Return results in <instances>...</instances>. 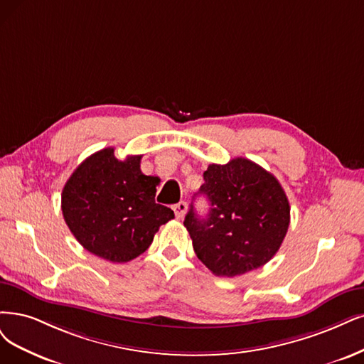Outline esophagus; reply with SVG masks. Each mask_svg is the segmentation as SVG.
<instances>
[{"mask_svg":"<svg viewBox=\"0 0 364 364\" xmlns=\"http://www.w3.org/2000/svg\"><path fill=\"white\" fill-rule=\"evenodd\" d=\"M173 211H175V218L183 219L186 211H187V204L184 203V200H181V203H178L177 205H173Z\"/></svg>","mask_w":364,"mask_h":364,"instance_id":"obj_1","label":"esophagus"}]
</instances>
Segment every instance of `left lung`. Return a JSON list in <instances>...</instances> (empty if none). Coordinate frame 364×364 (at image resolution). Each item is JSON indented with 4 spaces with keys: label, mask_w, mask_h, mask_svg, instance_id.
<instances>
[{
    "label": "left lung",
    "mask_w": 364,
    "mask_h": 364,
    "mask_svg": "<svg viewBox=\"0 0 364 364\" xmlns=\"http://www.w3.org/2000/svg\"><path fill=\"white\" fill-rule=\"evenodd\" d=\"M198 193L210 203L205 218L191 205L184 226L196 257L208 270L234 277L257 270L282 246L289 226V200L273 173L249 159L210 165Z\"/></svg>",
    "instance_id": "obj_1"
}]
</instances>
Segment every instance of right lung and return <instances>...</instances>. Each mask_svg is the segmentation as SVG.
I'll use <instances>...</instances> for the list:
<instances>
[{
	"label": "right lung",
	"instance_id": "add662e5",
	"mask_svg": "<svg viewBox=\"0 0 364 364\" xmlns=\"http://www.w3.org/2000/svg\"><path fill=\"white\" fill-rule=\"evenodd\" d=\"M142 156L118 160L114 148L91 154L67 180L61 210L70 232L90 253L127 262L153 243L173 211L156 204V177L141 171Z\"/></svg>",
	"mask_w": 364,
	"mask_h": 364
}]
</instances>
